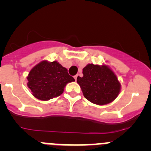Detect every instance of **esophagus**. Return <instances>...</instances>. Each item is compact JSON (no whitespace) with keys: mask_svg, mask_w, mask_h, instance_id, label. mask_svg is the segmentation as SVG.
<instances>
[{"mask_svg":"<svg viewBox=\"0 0 151 151\" xmlns=\"http://www.w3.org/2000/svg\"><path fill=\"white\" fill-rule=\"evenodd\" d=\"M78 74H77V75H75V76H74V79H75V80H77V77H78Z\"/></svg>","mask_w":151,"mask_h":151,"instance_id":"obj_1","label":"esophagus"}]
</instances>
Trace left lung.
<instances>
[{"label":"left lung","instance_id":"8db88e82","mask_svg":"<svg viewBox=\"0 0 151 151\" xmlns=\"http://www.w3.org/2000/svg\"><path fill=\"white\" fill-rule=\"evenodd\" d=\"M83 77H78L84 97L93 104L105 105L112 102L121 92V85L116 74L105 64L89 63L83 69Z\"/></svg>","mask_w":151,"mask_h":151}]
</instances>
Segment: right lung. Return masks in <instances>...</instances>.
<instances>
[{"label": "right lung", "mask_w": 151, "mask_h": 151, "mask_svg": "<svg viewBox=\"0 0 151 151\" xmlns=\"http://www.w3.org/2000/svg\"><path fill=\"white\" fill-rule=\"evenodd\" d=\"M28 87L35 98L48 101L59 96L68 83L74 82L66 68L58 61L42 60L30 69L28 77Z\"/></svg>", "instance_id": "obj_1"}]
</instances>
